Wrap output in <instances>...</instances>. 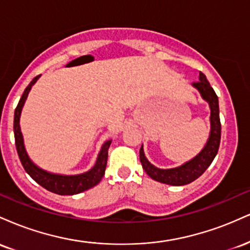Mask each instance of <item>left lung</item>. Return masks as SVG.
Listing matches in <instances>:
<instances>
[{
	"label": "left lung",
	"instance_id": "1",
	"mask_svg": "<svg viewBox=\"0 0 250 250\" xmlns=\"http://www.w3.org/2000/svg\"><path fill=\"white\" fill-rule=\"evenodd\" d=\"M199 82H194L193 87L199 90L205 101L208 102L210 108V133L202 150L190 161L183 163L182 166L170 169H160L155 167L148 161L143 150V145L140 149V161L142 163V168L151 179L157 182L166 183L170 186H185L193 182L207 170L211 165L213 160L216 156L220 147L221 140V122L219 111V99L215 94L214 89L210 87L207 77L200 71Z\"/></svg>",
	"mask_w": 250,
	"mask_h": 250
}]
</instances>
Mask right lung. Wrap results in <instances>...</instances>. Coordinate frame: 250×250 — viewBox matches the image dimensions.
<instances>
[{"instance_id":"right-lung-1","label":"right lung","mask_w":250,"mask_h":250,"mask_svg":"<svg viewBox=\"0 0 250 250\" xmlns=\"http://www.w3.org/2000/svg\"><path fill=\"white\" fill-rule=\"evenodd\" d=\"M40 76H36L29 83L27 88L24 89V93L20 100L19 104L15 109V115H14V135H15V145L19 154L20 160H21L22 166L24 170L30 175L34 181H36L40 186L45 188L47 190L59 195H75L82 191L88 190V189L95 187L97 183L102 180L104 175L105 166H107L108 160V149L110 147L111 140H108L102 145L101 150H100L95 165L88 171L77 175H62L50 173V171L44 170V169L37 167V166L30 160L29 155L24 147L23 135H22L21 127H20V117H21L22 108H23L25 100H27L28 94H29L31 87L35 84Z\"/></svg>"}]
</instances>
